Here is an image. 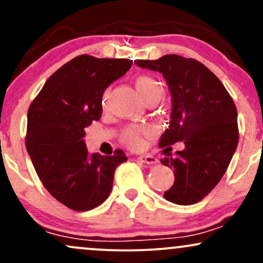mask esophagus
<instances>
[{"label": "esophagus", "instance_id": "esophagus-1", "mask_svg": "<svg viewBox=\"0 0 263 263\" xmlns=\"http://www.w3.org/2000/svg\"><path fill=\"white\" fill-rule=\"evenodd\" d=\"M138 161L142 162V163H146V164H156V163H158V159H157L156 157H153L151 155L138 157Z\"/></svg>", "mask_w": 263, "mask_h": 263}]
</instances>
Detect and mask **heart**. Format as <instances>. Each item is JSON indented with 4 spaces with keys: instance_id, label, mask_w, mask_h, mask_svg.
Masks as SVG:
<instances>
[{
    "instance_id": "b5f03b06",
    "label": "heart",
    "mask_w": 263,
    "mask_h": 263,
    "mask_svg": "<svg viewBox=\"0 0 263 263\" xmlns=\"http://www.w3.org/2000/svg\"><path fill=\"white\" fill-rule=\"evenodd\" d=\"M136 89H137L138 93L141 95V98L144 101L149 100V99H159L163 95V87L161 84L158 83L153 78L147 77V75H141V77L136 78L135 80ZM108 96V90L104 92L102 96V105H106V100ZM123 141L129 147H140L142 144V138H141V131L138 128H129L123 134Z\"/></svg>"
}]
</instances>
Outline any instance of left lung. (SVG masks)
<instances>
[{
  "mask_svg": "<svg viewBox=\"0 0 263 263\" xmlns=\"http://www.w3.org/2000/svg\"><path fill=\"white\" fill-rule=\"evenodd\" d=\"M136 65L163 75L172 98L168 128L159 147L185 144L176 156L161 159L173 170L174 183L164 192L168 201L192 205L215 188L228 170L238 143L237 111L216 75L192 58L167 54Z\"/></svg>",
  "mask_w": 263,
  "mask_h": 263,
  "instance_id": "left-lung-1",
  "label": "left lung"
}]
</instances>
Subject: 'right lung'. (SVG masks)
Here are the masks:
<instances>
[{
    "mask_svg": "<svg viewBox=\"0 0 263 263\" xmlns=\"http://www.w3.org/2000/svg\"><path fill=\"white\" fill-rule=\"evenodd\" d=\"M129 59L79 55L45 81L27 115L26 147L44 188L75 211L99 206L110 195L125 152L90 155L84 128L102 114V95L126 74Z\"/></svg>",
    "mask_w": 263,
    "mask_h": 263,
    "instance_id": "add662e5",
    "label": "right lung"
}]
</instances>
